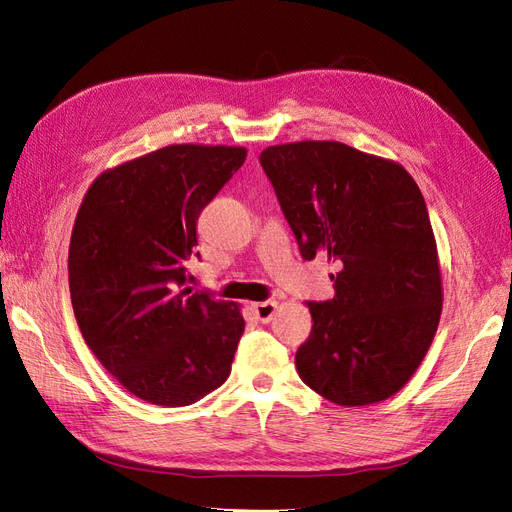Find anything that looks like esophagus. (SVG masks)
<instances>
[{"label":"esophagus","instance_id":"34e87169","mask_svg":"<svg viewBox=\"0 0 512 512\" xmlns=\"http://www.w3.org/2000/svg\"><path fill=\"white\" fill-rule=\"evenodd\" d=\"M254 314L260 322H271L273 316H275V309H277V303L275 301H262V303H254Z\"/></svg>","mask_w":512,"mask_h":512}]
</instances>
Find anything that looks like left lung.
Returning a JSON list of instances; mask_svg holds the SVG:
<instances>
[{
  "instance_id": "left-lung-1",
  "label": "left lung",
  "mask_w": 512,
  "mask_h": 512,
  "mask_svg": "<svg viewBox=\"0 0 512 512\" xmlns=\"http://www.w3.org/2000/svg\"><path fill=\"white\" fill-rule=\"evenodd\" d=\"M305 260L327 256L335 297L309 301L297 350L309 389L339 406L376 404L421 365L442 312L436 239L406 168L335 141L260 153Z\"/></svg>"
}]
</instances>
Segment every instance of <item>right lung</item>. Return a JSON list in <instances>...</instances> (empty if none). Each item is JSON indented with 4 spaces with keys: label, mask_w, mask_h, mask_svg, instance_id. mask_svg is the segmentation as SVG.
I'll list each match as a JSON object with an SVG mask.
<instances>
[{
    "label": "right lung",
    "mask_w": 512,
    "mask_h": 512,
    "mask_svg": "<svg viewBox=\"0 0 512 512\" xmlns=\"http://www.w3.org/2000/svg\"><path fill=\"white\" fill-rule=\"evenodd\" d=\"M245 158L243 147H162L100 175L76 215V322L108 374L149 404L190 406L230 374L245 320L235 303L194 292L185 260L200 211Z\"/></svg>",
    "instance_id": "1"
}]
</instances>
